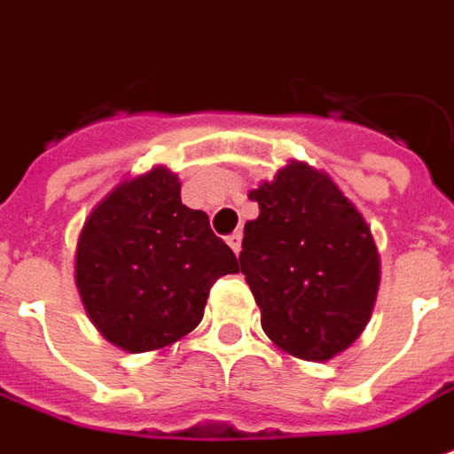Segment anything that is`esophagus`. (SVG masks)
Listing matches in <instances>:
<instances>
[{"mask_svg": "<svg viewBox=\"0 0 454 454\" xmlns=\"http://www.w3.org/2000/svg\"><path fill=\"white\" fill-rule=\"evenodd\" d=\"M226 240H228V246L233 248V253L238 255V253H240V240H243V233H240V231H236V233H231Z\"/></svg>", "mask_w": 454, "mask_h": 454, "instance_id": "34e87169", "label": "esophagus"}]
</instances>
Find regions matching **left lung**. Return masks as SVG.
I'll list each match as a JSON object with an SVG mask.
<instances>
[{
  "label": "left lung",
  "mask_w": 454,
  "mask_h": 454,
  "mask_svg": "<svg viewBox=\"0 0 454 454\" xmlns=\"http://www.w3.org/2000/svg\"><path fill=\"white\" fill-rule=\"evenodd\" d=\"M260 216L238 255L265 334L297 359L326 361L364 332L379 293L366 221L326 174L293 161L248 194Z\"/></svg>",
  "instance_id": "left-lung-1"
}]
</instances>
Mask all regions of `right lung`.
Segmentation results:
<instances>
[{
  "label": "right lung",
  "mask_w": 454,
  "mask_h": 454,
  "mask_svg": "<svg viewBox=\"0 0 454 454\" xmlns=\"http://www.w3.org/2000/svg\"><path fill=\"white\" fill-rule=\"evenodd\" d=\"M179 192V179L161 167L120 184L78 238L75 285L85 312L125 351L169 347L189 334L214 282L238 272L233 250Z\"/></svg>",
  "instance_id": "add662e5"
}]
</instances>
